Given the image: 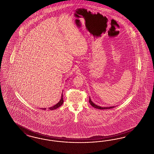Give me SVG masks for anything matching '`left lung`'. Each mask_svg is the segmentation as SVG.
Segmentation results:
<instances>
[{
    "label": "left lung",
    "instance_id": "left-lung-1",
    "mask_svg": "<svg viewBox=\"0 0 154 154\" xmlns=\"http://www.w3.org/2000/svg\"><path fill=\"white\" fill-rule=\"evenodd\" d=\"M89 103L93 107L95 108H97V109H111V108H113L114 107H115V106H108V107H102V106H99L97 105H96L94 103H93L92 102V101L91 100V97H89Z\"/></svg>",
    "mask_w": 154,
    "mask_h": 154
}]
</instances>
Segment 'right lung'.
Returning <instances> with one entry per match:
<instances>
[{
	"instance_id": "obj_1",
	"label": "right lung",
	"mask_w": 154,
	"mask_h": 154,
	"mask_svg": "<svg viewBox=\"0 0 154 154\" xmlns=\"http://www.w3.org/2000/svg\"><path fill=\"white\" fill-rule=\"evenodd\" d=\"M63 94H62L61 97V100H60V101L57 103V104H56L54 105V106H51V107H49L48 109H50V110H54L55 109H57V108H59L60 106H61L62 104H63ZM40 109H42V110H46V108H40Z\"/></svg>"
}]
</instances>
